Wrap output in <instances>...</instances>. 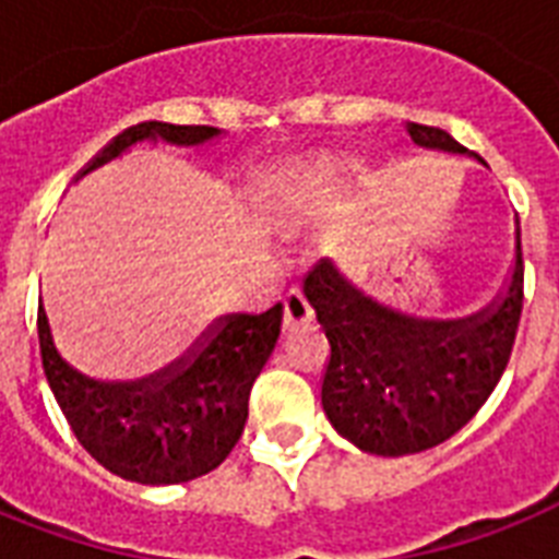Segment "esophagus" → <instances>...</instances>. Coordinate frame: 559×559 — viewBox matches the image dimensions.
<instances>
[{"instance_id": "34e87169", "label": "esophagus", "mask_w": 559, "mask_h": 559, "mask_svg": "<svg viewBox=\"0 0 559 559\" xmlns=\"http://www.w3.org/2000/svg\"><path fill=\"white\" fill-rule=\"evenodd\" d=\"M307 322H313V307H310L301 289H289L287 301H284V324L298 328V324Z\"/></svg>"}]
</instances>
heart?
<instances>
[{"instance_id":"b5f03b06","label":"heart","mask_w":559,"mask_h":559,"mask_svg":"<svg viewBox=\"0 0 559 559\" xmlns=\"http://www.w3.org/2000/svg\"><path fill=\"white\" fill-rule=\"evenodd\" d=\"M289 211H293V200L278 202V205H275V209L270 211V219H272V223H275V226H284V223H287V219H289Z\"/></svg>"}]
</instances>
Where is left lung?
<instances>
[{
  "label": "left lung",
  "instance_id": "1",
  "mask_svg": "<svg viewBox=\"0 0 559 559\" xmlns=\"http://www.w3.org/2000/svg\"><path fill=\"white\" fill-rule=\"evenodd\" d=\"M406 133L424 151L467 153L438 127L406 124ZM305 296L331 342L322 408L333 429L382 459L432 450L485 406L511 359L522 316L520 223L504 289L461 319L382 305L333 258L316 263Z\"/></svg>",
  "mask_w": 559,
  "mask_h": 559
}]
</instances>
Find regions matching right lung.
Instances as JSON below:
<instances>
[{
    "instance_id": "add662e5",
    "label": "right lung",
    "mask_w": 559,
    "mask_h": 559,
    "mask_svg": "<svg viewBox=\"0 0 559 559\" xmlns=\"http://www.w3.org/2000/svg\"><path fill=\"white\" fill-rule=\"evenodd\" d=\"M219 135L217 127L144 121L116 135L81 177L142 142L200 147ZM281 316V305L261 316H223L168 368L133 382H104L63 359L39 301V357L74 438L100 467L135 485H182L219 467L240 441L249 391L275 350Z\"/></svg>"
}]
</instances>
